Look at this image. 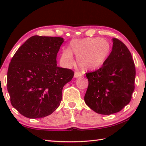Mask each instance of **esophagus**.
<instances>
[{"label":"esophagus","instance_id":"obj_1","mask_svg":"<svg viewBox=\"0 0 146 146\" xmlns=\"http://www.w3.org/2000/svg\"><path fill=\"white\" fill-rule=\"evenodd\" d=\"M81 76H82V74L81 73L79 72V71H75V75H74V76H75V78H78V77Z\"/></svg>","mask_w":146,"mask_h":146}]
</instances>
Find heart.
I'll return each instance as SVG.
<instances>
[{
    "label": "heart",
    "mask_w": 146,
    "mask_h": 146,
    "mask_svg": "<svg viewBox=\"0 0 146 146\" xmlns=\"http://www.w3.org/2000/svg\"><path fill=\"white\" fill-rule=\"evenodd\" d=\"M71 49L77 56L79 66L86 70H95L102 66L107 61L111 51L109 42L99 38L75 40L71 42ZM60 60L66 66L72 64L73 57L71 50L63 49Z\"/></svg>",
    "instance_id": "b5f03b06"
}]
</instances>
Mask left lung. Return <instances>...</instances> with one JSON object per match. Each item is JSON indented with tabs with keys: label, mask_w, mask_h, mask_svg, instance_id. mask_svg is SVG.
I'll return each instance as SVG.
<instances>
[{
	"label": "left lung",
	"mask_w": 146,
	"mask_h": 146,
	"mask_svg": "<svg viewBox=\"0 0 146 146\" xmlns=\"http://www.w3.org/2000/svg\"><path fill=\"white\" fill-rule=\"evenodd\" d=\"M88 86L86 104L102 115L119 112L129 104L135 88V68L124 43L113 39L112 51L98 70L86 73Z\"/></svg>",
	"instance_id": "left-lung-1"
}]
</instances>
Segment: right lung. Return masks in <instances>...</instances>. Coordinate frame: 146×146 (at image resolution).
<instances>
[{"label":"right lung","instance_id":"add662e5","mask_svg":"<svg viewBox=\"0 0 146 146\" xmlns=\"http://www.w3.org/2000/svg\"><path fill=\"white\" fill-rule=\"evenodd\" d=\"M63 41L60 37L33 36L12 57L7 90L12 105L23 116L44 117L60 105L63 86L75 73L57 66V54Z\"/></svg>","mask_w":146,"mask_h":146}]
</instances>
